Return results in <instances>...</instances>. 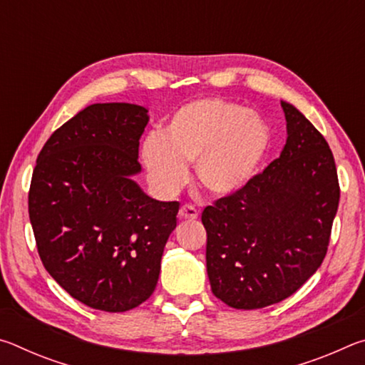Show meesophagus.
Returning a JSON list of instances; mask_svg holds the SVG:
<instances>
[{"mask_svg": "<svg viewBox=\"0 0 365 365\" xmlns=\"http://www.w3.org/2000/svg\"><path fill=\"white\" fill-rule=\"evenodd\" d=\"M197 211L196 209L193 207V206H182L180 207V211H178V217L180 219H190V220H193V219H197Z\"/></svg>", "mask_w": 365, "mask_h": 365, "instance_id": "34e87169", "label": "esophagus"}]
</instances>
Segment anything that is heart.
<instances>
[{
	"label": "heart",
	"mask_w": 365,
	"mask_h": 365,
	"mask_svg": "<svg viewBox=\"0 0 365 365\" xmlns=\"http://www.w3.org/2000/svg\"><path fill=\"white\" fill-rule=\"evenodd\" d=\"M272 146L267 120L238 103L209 96L193 100L170 115L159 135L141 145V160L158 191L174 196L188 178L207 195L227 197L255 180Z\"/></svg>",
	"instance_id": "1"
}]
</instances>
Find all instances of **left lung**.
Returning a JSON list of instances; mask_svg holds the SVG:
<instances>
[{
  "label": "left lung",
  "instance_id": "obj_1",
  "mask_svg": "<svg viewBox=\"0 0 365 365\" xmlns=\"http://www.w3.org/2000/svg\"><path fill=\"white\" fill-rule=\"evenodd\" d=\"M282 108L288 137L280 156L201 215L212 293L245 311L283 301L316 274L338 209L329 143L293 104Z\"/></svg>",
  "mask_w": 365,
  "mask_h": 365
}]
</instances>
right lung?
Listing matches in <instances>:
<instances>
[{
	"mask_svg": "<svg viewBox=\"0 0 365 365\" xmlns=\"http://www.w3.org/2000/svg\"><path fill=\"white\" fill-rule=\"evenodd\" d=\"M148 120L138 104H91L49 137L34 169L29 215L41 262L98 311L150 298L177 227L180 205L153 200L133 180Z\"/></svg>",
	"mask_w": 365,
	"mask_h": 365,
	"instance_id": "right-lung-1",
	"label": "right lung"
}]
</instances>
